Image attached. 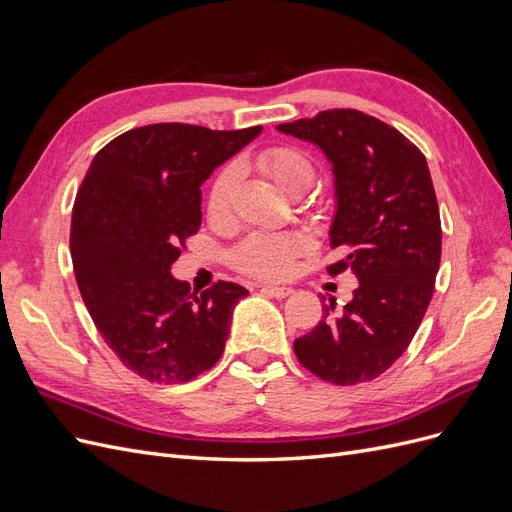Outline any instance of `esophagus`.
Listing matches in <instances>:
<instances>
[{
    "instance_id": "34e87169",
    "label": "esophagus",
    "mask_w": 512,
    "mask_h": 512,
    "mask_svg": "<svg viewBox=\"0 0 512 512\" xmlns=\"http://www.w3.org/2000/svg\"><path fill=\"white\" fill-rule=\"evenodd\" d=\"M262 292H265L267 297H273V299H286L292 294V288H288V286H262Z\"/></svg>"
}]
</instances>
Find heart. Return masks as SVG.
Segmentation results:
<instances>
[{"instance_id":"1","label":"heart","mask_w":512,"mask_h":512,"mask_svg":"<svg viewBox=\"0 0 512 512\" xmlns=\"http://www.w3.org/2000/svg\"><path fill=\"white\" fill-rule=\"evenodd\" d=\"M258 166L286 192L297 190L301 185H309L314 175L312 162L307 160L305 153L288 145L269 147L262 151L258 156ZM235 183V166H224L215 175L207 194V211L211 218L218 220L228 213ZM305 250L307 239L301 232H254V235L245 237L232 250V262L247 275L280 280V277H286L292 271L294 258L301 256Z\"/></svg>"}]
</instances>
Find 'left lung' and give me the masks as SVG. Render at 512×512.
<instances>
[{
  "instance_id": "left-lung-1",
  "label": "left lung",
  "mask_w": 512,
  "mask_h": 512,
  "mask_svg": "<svg viewBox=\"0 0 512 512\" xmlns=\"http://www.w3.org/2000/svg\"><path fill=\"white\" fill-rule=\"evenodd\" d=\"M277 130L318 145L333 164L331 247L344 258L327 271L359 277L352 301L342 312L324 305V320L294 339V354L324 382H371L406 352L436 286L442 226L427 160L389 123L354 108Z\"/></svg>"
}]
</instances>
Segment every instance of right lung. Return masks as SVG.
<instances>
[{
	"label": "right lung",
	"instance_id": "1",
	"mask_svg": "<svg viewBox=\"0 0 512 512\" xmlns=\"http://www.w3.org/2000/svg\"><path fill=\"white\" fill-rule=\"evenodd\" d=\"M260 132L151 123L113 138L87 170L70 226L76 284L108 348L143 380L190 382L224 352L247 290L198 294L170 265L200 228V185Z\"/></svg>",
	"mask_w": 512,
	"mask_h": 512
}]
</instances>
